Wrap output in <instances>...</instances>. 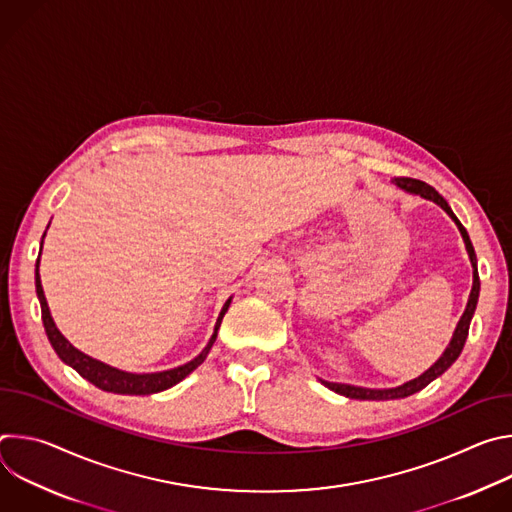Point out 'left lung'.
Listing matches in <instances>:
<instances>
[{
  "mask_svg": "<svg viewBox=\"0 0 512 512\" xmlns=\"http://www.w3.org/2000/svg\"><path fill=\"white\" fill-rule=\"evenodd\" d=\"M397 186H401L403 190L407 192H413V194H421L423 198L427 200H433L435 204H440L452 218L456 221L464 241H466V249H468V255H470V261H472V267H474V283H472V291H470V300H468V306H466V312L462 314L460 322H458V328L454 332V338L450 342V346L446 348V352L440 356V360H437L431 369H427L421 377L401 385V387H395V389H362V387H352V385H342V383H328V381H322L328 389H332L334 393L338 395H344V397H350V399H360V401H387V399H403V397H409L421 389H425L433 379H437L440 375H444L452 364L456 362V358L460 356L464 344H466V338H468V330H470V320L474 316V310H476V304H478V294H480V277H478V265H476V253H474V247H472V241L466 233V229L462 227V223L456 218V214L452 212V208L448 206V202L444 200L442 194H437L435 188H431L429 184L421 182V180H415V178H397L395 180Z\"/></svg>",
  "mask_w": 512,
  "mask_h": 512,
  "instance_id": "left-lung-1",
  "label": "left lung"
}]
</instances>
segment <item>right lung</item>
<instances>
[{
  "instance_id": "add662e5",
  "label": "right lung",
  "mask_w": 512,
  "mask_h": 512,
  "mask_svg": "<svg viewBox=\"0 0 512 512\" xmlns=\"http://www.w3.org/2000/svg\"><path fill=\"white\" fill-rule=\"evenodd\" d=\"M44 235H46V233H44ZM40 251H42V247H40ZM38 263H40V259H36V294H38L40 308H42L44 330H46V336H48L52 348L56 350V354L60 356V360L66 362L68 367L75 369L83 379H87L89 383H93V385L99 387L101 391H109V393H117V395H152V393H160V391H166V389L174 387V385L180 383L184 377H188L196 367H200V364L204 362L208 350L212 348V344H214V340H216L218 326H221L223 316H225V312L229 310V304H231V300H227V304H225L223 310H221V316H218V320H216L214 334H212L210 342L206 344V348H204L194 360H190V362L182 364V367L172 369V371L148 373V375H133V373H125V371L113 369V367H109V364L87 356L85 352H81V350H77L75 346H72V344L58 332V328H56L54 322H52V316H50L46 298H44V289H42L40 273H38Z\"/></svg>"
}]
</instances>
